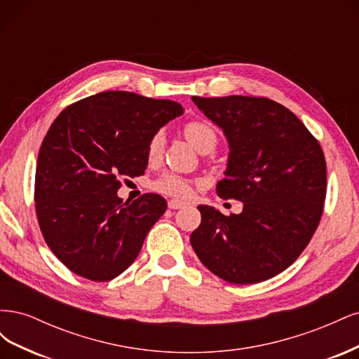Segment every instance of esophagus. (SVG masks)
Segmentation results:
<instances>
[{"mask_svg":"<svg viewBox=\"0 0 359 359\" xmlns=\"http://www.w3.org/2000/svg\"><path fill=\"white\" fill-rule=\"evenodd\" d=\"M168 206H169L170 210H180V208H182V206H186V203L181 202V201L172 199V201H169V202H168Z\"/></svg>","mask_w":359,"mask_h":359,"instance_id":"34e87169","label":"esophagus"}]
</instances>
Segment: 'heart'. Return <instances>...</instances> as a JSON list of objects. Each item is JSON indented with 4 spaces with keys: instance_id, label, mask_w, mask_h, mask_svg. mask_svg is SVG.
<instances>
[{
    "instance_id": "obj_1",
    "label": "heart",
    "mask_w": 359,
    "mask_h": 359,
    "mask_svg": "<svg viewBox=\"0 0 359 359\" xmlns=\"http://www.w3.org/2000/svg\"><path fill=\"white\" fill-rule=\"evenodd\" d=\"M184 136L201 153H210V151L215 148L217 140H219L215 128L206 121H191L186 124V127H184ZM163 147H165V135H163V132H157L148 142V160H157L163 153ZM153 187L163 194L178 199H186L191 193L190 181L181 175H177V173H165V175H161L157 181H154Z\"/></svg>"
}]
</instances>
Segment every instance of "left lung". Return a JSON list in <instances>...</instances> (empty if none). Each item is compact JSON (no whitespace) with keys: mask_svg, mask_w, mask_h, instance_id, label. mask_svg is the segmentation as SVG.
<instances>
[{"mask_svg":"<svg viewBox=\"0 0 359 359\" xmlns=\"http://www.w3.org/2000/svg\"><path fill=\"white\" fill-rule=\"evenodd\" d=\"M191 100L229 144L217 193L244 203L229 217L199 205L202 222L190 236L194 253L233 285L274 277L295 262L320 222L327 194L323 151L295 114L265 97Z\"/></svg>","mask_w":359,"mask_h":359,"instance_id":"8db88e82","label":"left lung"}]
</instances>
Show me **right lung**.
Listing matches in <instances>:
<instances>
[{"label":"right lung","mask_w":359,"mask_h":359,"mask_svg":"<svg viewBox=\"0 0 359 359\" xmlns=\"http://www.w3.org/2000/svg\"><path fill=\"white\" fill-rule=\"evenodd\" d=\"M184 114L173 100L106 91L66 107L39 151L36 212L46 244L74 274L112 280L135 262L166 201L118 196L123 178L144 175L149 139Z\"/></svg>","instance_id":"obj_1"}]
</instances>
